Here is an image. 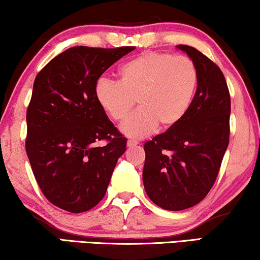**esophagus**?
I'll list each match as a JSON object with an SVG mask.
<instances>
[{"label":"esophagus","instance_id":"34e87169","mask_svg":"<svg viewBox=\"0 0 260 260\" xmlns=\"http://www.w3.org/2000/svg\"><path fill=\"white\" fill-rule=\"evenodd\" d=\"M138 142L135 141V140H129L127 141V147H135V145H137Z\"/></svg>","mask_w":260,"mask_h":260}]
</instances>
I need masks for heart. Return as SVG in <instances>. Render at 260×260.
<instances>
[{
    "mask_svg": "<svg viewBox=\"0 0 260 260\" xmlns=\"http://www.w3.org/2000/svg\"><path fill=\"white\" fill-rule=\"evenodd\" d=\"M119 81L102 78L95 98L115 122H123L135 106L140 110L120 127L129 137H144L156 126L168 130L186 115L198 84L194 62L184 55L147 52L120 67Z\"/></svg>",
    "mask_w": 260,
    "mask_h": 260,
    "instance_id": "1",
    "label": "heart"
}]
</instances>
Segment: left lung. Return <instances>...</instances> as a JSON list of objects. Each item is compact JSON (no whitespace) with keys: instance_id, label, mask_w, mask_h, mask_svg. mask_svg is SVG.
<instances>
[{"instance_id":"obj_1","label":"left lung","mask_w":260,"mask_h":260,"mask_svg":"<svg viewBox=\"0 0 260 260\" xmlns=\"http://www.w3.org/2000/svg\"><path fill=\"white\" fill-rule=\"evenodd\" d=\"M177 47L197 67V92L183 118L144 144L145 191L167 211H182L204 200L230 142L231 97L223 73L197 48Z\"/></svg>"}]
</instances>
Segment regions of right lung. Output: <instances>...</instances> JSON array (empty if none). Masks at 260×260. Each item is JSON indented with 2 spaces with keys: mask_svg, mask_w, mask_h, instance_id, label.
<instances>
[{
  "mask_svg": "<svg viewBox=\"0 0 260 260\" xmlns=\"http://www.w3.org/2000/svg\"><path fill=\"white\" fill-rule=\"evenodd\" d=\"M133 46H77L52 59L34 80L27 109L26 152L45 198L71 213L104 198L126 138L95 98L103 73ZM98 140L106 144L97 147Z\"/></svg>",
  "mask_w": 260,
  "mask_h": 260,
  "instance_id": "obj_1",
  "label": "right lung"
}]
</instances>
